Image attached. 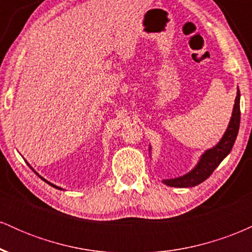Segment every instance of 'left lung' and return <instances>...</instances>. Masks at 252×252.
<instances>
[{"instance_id": "left-lung-1", "label": "left lung", "mask_w": 252, "mask_h": 252, "mask_svg": "<svg viewBox=\"0 0 252 252\" xmlns=\"http://www.w3.org/2000/svg\"><path fill=\"white\" fill-rule=\"evenodd\" d=\"M239 90L237 91V97L235 106H233L232 117H231L228 128L222 136L221 141L215 148L207 150L204 155L201 156L200 161L196 164V167L189 174L181 176L178 179H170V180H163L167 186L170 187H194L196 185L201 184L202 181L210 178V175L215 172L217 167L228 155V153L232 149L233 144L237 138V134L239 130V123H241V106H239Z\"/></svg>"}]
</instances>
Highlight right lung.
<instances>
[{"instance_id": "1", "label": "right lung", "mask_w": 252, "mask_h": 252, "mask_svg": "<svg viewBox=\"0 0 252 252\" xmlns=\"http://www.w3.org/2000/svg\"><path fill=\"white\" fill-rule=\"evenodd\" d=\"M40 178H41V176H40ZM42 179V178H41ZM42 180H45V179H42ZM46 181V180H45ZM46 182H48V181H46ZM48 184H50V182H48ZM50 185H52V184H50ZM52 186H53V187H57V186H54V185H52ZM57 189H58V187H57Z\"/></svg>"}]
</instances>
